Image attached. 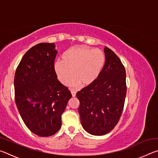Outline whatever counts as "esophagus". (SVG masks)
Here are the masks:
<instances>
[{
	"label": "esophagus",
	"mask_w": 158,
	"mask_h": 158,
	"mask_svg": "<svg viewBox=\"0 0 158 158\" xmlns=\"http://www.w3.org/2000/svg\"><path fill=\"white\" fill-rule=\"evenodd\" d=\"M76 93H77V92L75 91V90H71V94H72V95H73V97H75Z\"/></svg>",
	"instance_id": "esophagus-1"
}]
</instances>
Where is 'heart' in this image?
Masks as SVG:
<instances>
[{
    "label": "heart",
    "instance_id": "1",
    "mask_svg": "<svg viewBox=\"0 0 158 158\" xmlns=\"http://www.w3.org/2000/svg\"><path fill=\"white\" fill-rule=\"evenodd\" d=\"M105 62V56L100 49L85 46L73 47L63 53L61 60L55 62L53 70L63 85H68L74 76L75 79L72 85L80 83L81 85H89L98 79Z\"/></svg>",
    "mask_w": 158,
    "mask_h": 158
}]
</instances>
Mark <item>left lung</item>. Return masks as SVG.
<instances>
[{
    "instance_id": "1",
    "label": "left lung",
    "mask_w": 158,
    "mask_h": 158,
    "mask_svg": "<svg viewBox=\"0 0 158 158\" xmlns=\"http://www.w3.org/2000/svg\"><path fill=\"white\" fill-rule=\"evenodd\" d=\"M104 51L105 63L98 79L77 93L82 127L96 136L111 132L118 123L127 92L124 65L109 48Z\"/></svg>"
}]
</instances>
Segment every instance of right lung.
Segmentation results:
<instances>
[{
    "label": "right lung",
    "instance_id": "add662e5",
    "mask_svg": "<svg viewBox=\"0 0 158 158\" xmlns=\"http://www.w3.org/2000/svg\"><path fill=\"white\" fill-rule=\"evenodd\" d=\"M53 43L35 45L21 58L15 72V102L32 132L49 137L61 127V115L72 94L53 70L58 52Z\"/></svg>",
    "mask_w": 158,
    "mask_h": 158
}]
</instances>
